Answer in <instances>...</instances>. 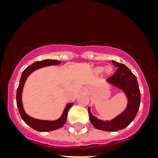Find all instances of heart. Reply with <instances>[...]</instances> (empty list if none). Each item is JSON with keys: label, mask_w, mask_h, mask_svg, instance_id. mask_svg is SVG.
Listing matches in <instances>:
<instances>
[{"label": "heart", "mask_w": 158, "mask_h": 158, "mask_svg": "<svg viewBox=\"0 0 158 158\" xmlns=\"http://www.w3.org/2000/svg\"><path fill=\"white\" fill-rule=\"evenodd\" d=\"M102 70H103V68H98L97 69V71L98 72H102Z\"/></svg>", "instance_id": "obj_1"}]
</instances>
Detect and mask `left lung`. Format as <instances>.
I'll return each mask as SVG.
<instances>
[{"label": "left lung", "mask_w": 158, "mask_h": 158, "mask_svg": "<svg viewBox=\"0 0 158 158\" xmlns=\"http://www.w3.org/2000/svg\"><path fill=\"white\" fill-rule=\"evenodd\" d=\"M113 64L118 68L116 71L108 78L107 81L125 92L128 97L129 103L126 110L122 114L110 121H102L97 119L92 115L90 108H89L88 111L92 125L96 129L104 131H118L125 129L134 120L140 105V90L135 75L125 64L115 61H113Z\"/></svg>", "instance_id": "obj_1"}]
</instances>
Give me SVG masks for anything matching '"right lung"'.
<instances>
[{
    "instance_id": "obj_1",
    "label": "right lung",
    "mask_w": 158,
    "mask_h": 158,
    "mask_svg": "<svg viewBox=\"0 0 158 158\" xmlns=\"http://www.w3.org/2000/svg\"><path fill=\"white\" fill-rule=\"evenodd\" d=\"M60 64L59 60H44L42 61H36L28 67H27L22 73L21 75L20 81L19 84L18 89H17V94H16V102H17V106H18L19 111L21 115V118L23 119V121L29 125L31 128H33V130H38L40 132H48V131H52V130H57L61 128L63 125L65 124L67 120V115H68V111L69 110L70 107L72 106L73 104L69 103L67 104L63 114H62L61 117L58 119L57 120L55 121H48V120H39L33 119V118L28 116L23 109V106H22V102H21V95H22V90H23V84L25 83V80L27 77L34 71L35 69H38L41 67L48 66L51 64Z\"/></svg>"
}]
</instances>
